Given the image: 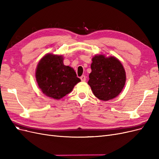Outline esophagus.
<instances>
[{
	"label": "esophagus",
	"instance_id": "34e87169",
	"mask_svg": "<svg viewBox=\"0 0 159 159\" xmlns=\"http://www.w3.org/2000/svg\"><path fill=\"white\" fill-rule=\"evenodd\" d=\"M80 79H81V81H85V80H86V77H85V75H81V76L80 77Z\"/></svg>",
	"mask_w": 159,
	"mask_h": 159
}]
</instances>
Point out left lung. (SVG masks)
<instances>
[{
  "instance_id": "8db88e82",
  "label": "left lung",
  "mask_w": 159,
  "mask_h": 159,
  "mask_svg": "<svg viewBox=\"0 0 159 159\" xmlns=\"http://www.w3.org/2000/svg\"><path fill=\"white\" fill-rule=\"evenodd\" d=\"M91 69L88 84L96 98L106 102L121 92L126 82V73L117 57L103 54L94 56Z\"/></svg>"
}]
</instances>
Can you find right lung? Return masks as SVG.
Returning <instances> with one entry per match:
<instances>
[{
  "label": "right lung",
  "instance_id": "obj_1",
  "mask_svg": "<svg viewBox=\"0 0 159 159\" xmlns=\"http://www.w3.org/2000/svg\"><path fill=\"white\" fill-rule=\"evenodd\" d=\"M61 55L47 54L42 57L36 69L38 87L46 96L60 99L68 94L81 81L75 70L64 64Z\"/></svg>",
  "mask_w": 159,
  "mask_h": 159
}]
</instances>
